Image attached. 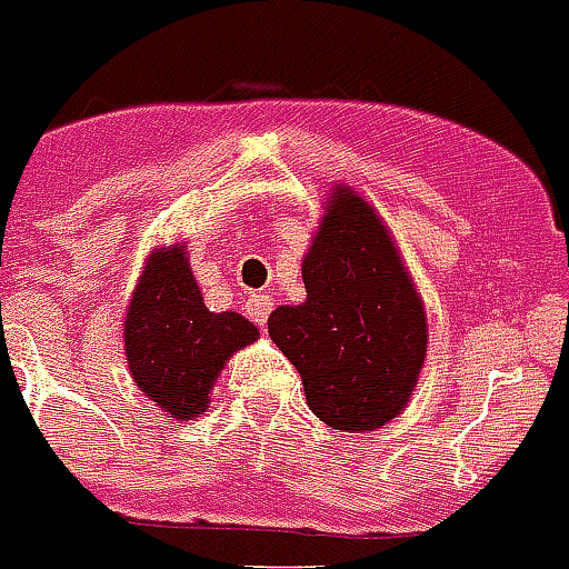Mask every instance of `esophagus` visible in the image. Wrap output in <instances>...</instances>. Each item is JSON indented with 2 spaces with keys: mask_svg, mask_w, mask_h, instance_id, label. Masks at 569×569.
Listing matches in <instances>:
<instances>
[{
  "mask_svg": "<svg viewBox=\"0 0 569 569\" xmlns=\"http://www.w3.org/2000/svg\"><path fill=\"white\" fill-rule=\"evenodd\" d=\"M270 310H273V299L264 293H253V296H248V301H244V313H248L250 319L259 325V328H264V325H268Z\"/></svg>",
  "mask_w": 569,
  "mask_h": 569,
  "instance_id": "1",
  "label": "esophagus"
}]
</instances>
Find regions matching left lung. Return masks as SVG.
I'll return each mask as SVG.
<instances>
[{"label":"left lung","mask_w":569,"mask_h":569,"mask_svg":"<svg viewBox=\"0 0 569 569\" xmlns=\"http://www.w3.org/2000/svg\"><path fill=\"white\" fill-rule=\"evenodd\" d=\"M301 279L308 301L276 308L270 339L293 361L308 407L336 430H376L410 401L427 353L413 281L376 210L339 188Z\"/></svg>","instance_id":"1"}]
</instances>
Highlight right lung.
Listing matches in <instances>:
<instances>
[{"mask_svg":"<svg viewBox=\"0 0 569 569\" xmlns=\"http://www.w3.org/2000/svg\"><path fill=\"white\" fill-rule=\"evenodd\" d=\"M259 330L239 313H210L182 248L148 259L124 321V353L139 390L168 419L208 410L224 361Z\"/></svg>","mask_w":569,"mask_h":569,"instance_id":"obj_1","label":"right lung"}]
</instances>
